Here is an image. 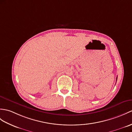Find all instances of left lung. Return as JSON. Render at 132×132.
Here are the masks:
<instances>
[{
	"instance_id": "left-lung-1",
	"label": "left lung",
	"mask_w": 132,
	"mask_h": 132,
	"mask_svg": "<svg viewBox=\"0 0 132 132\" xmlns=\"http://www.w3.org/2000/svg\"><path fill=\"white\" fill-rule=\"evenodd\" d=\"M117 78H118V76H117V78H116V80H117Z\"/></svg>"
}]
</instances>
